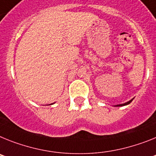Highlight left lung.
<instances>
[{"label": "left lung", "mask_w": 156, "mask_h": 156, "mask_svg": "<svg viewBox=\"0 0 156 156\" xmlns=\"http://www.w3.org/2000/svg\"><path fill=\"white\" fill-rule=\"evenodd\" d=\"M132 101H133V100H131V101H128V102L125 103V104H119V105H117V107H120V106H125V105H127V104H130V103L132 102Z\"/></svg>", "instance_id": "obj_1"}]
</instances>
